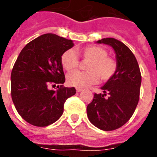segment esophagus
Masks as SVG:
<instances>
[{"mask_svg": "<svg viewBox=\"0 0 157 157\" xmlns=\"http://www.w3.org/2000/svg\"><path fill=\"white\" fill-rule=\"evenodd\" d=\"M82 90H83V89H81V88H76V92L82 91Z\"/></svg>", "mask_w": 157, "mask_h": 157, "instance_id": "1", "label": "esophagus"}]
</instances>
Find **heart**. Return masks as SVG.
I'll use <instances>...</instances> for the list:
<instances>
[{
	"label": "heart",
	"mask_w": 157,
	"mask_h": 157,
	"mask_svg": "<svg viewBox=\"0 0 157 157\" xmlns=\"http://www.w3.org/2000/svg\"><path fill=\"white\" fill-rule=\"evenodd\" d=\"M84 62L86 64V72L76 71L67 77V81L71 86L86 88L99 81H108L115 76L118 71V63L113 57L108 56V51L100 46H88L78 51ZM61 64L67 71L76 69L79 66V59L76 52L67 50L61 56Z\"/></svg>",
	"instance_id": "b5f03b06"
}]
</instances>
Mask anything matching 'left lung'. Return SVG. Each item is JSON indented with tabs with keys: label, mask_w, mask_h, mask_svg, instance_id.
<instances>
[{
	"label": "left lung",
	"mask_w": 157,
	"mask_h": 157,
	"mask_svg": "<svg viewBox=\"0 0 157 157\" xmlns=\"http://www.w3.org/2000/svg\"><path fill=\"white\" fill-rule=\"evenodd\" d=\"M97 43L113 48L118 71L101 87L104 94H94L92 102L87 105V116L98 128L113 131L126 124L134 113L139 100L142 76L134 54L125 44L113 38Z\"/></svg>",
	"instance_id": "1"
}]
</instances>
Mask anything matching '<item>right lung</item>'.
Listing matches in <instances>:
<instances>
[{
    "mask_svg": "<svg viewBox=\"0 0 157 157\" xmlns=\"http://www.w3.org/2000/svg\"><path fill=\"white\" fill-rule=\"evenodd\" d=\"M70 39L46 33L21 50L11 71V98L16 110L27 123L37 127L53 124L63 115L64 103L76 94L63 86L65 75L61 56L73 47ZM58 84L56 91L49 84Z\"/></svg>",
    "mask_w": 157,
    "mask_h": 157,
    "instance_id": "1",
    "label": "right lung"
}]
</instances>
